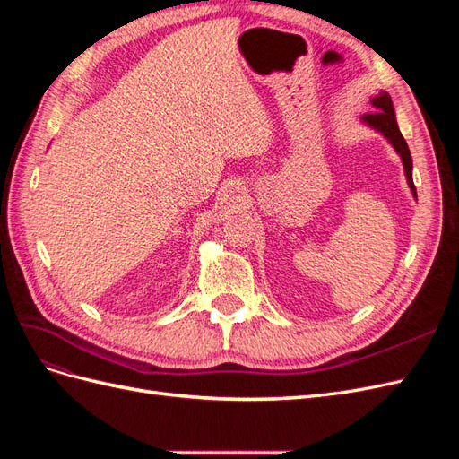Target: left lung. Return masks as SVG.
<instances>
[{
    "label": "left lung",
    "instance_id": "left-lung-1",
    "mask_svg": "<svg viewBox=\"0 0 459 459\" xmlns=\"http://www.w3.org/2000/svg\"><path fill=\"white\" fill-rule=\"evenodd\" d=\"M369 103L373 107V113L364 115L359 120H362V124H366L368 128L381 134L385 140L393 145V149L398 152V157L402 160V166H404V176H406L408 187L411 191L413 199H418V193H415L413 178H411V170H413L411 155H410V149H408L406 140L400 134L396 115H394V107H393V101H391V95H388L386 91H379L377 95L369 97Z\"/></svg>",
    "mask_w": 459,
    "mask_h": 459
}]
</instances>
